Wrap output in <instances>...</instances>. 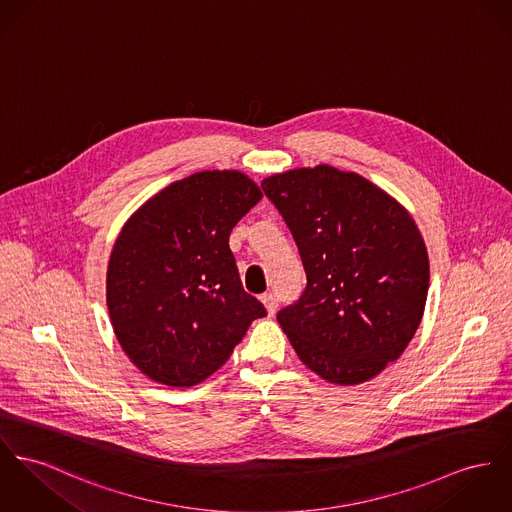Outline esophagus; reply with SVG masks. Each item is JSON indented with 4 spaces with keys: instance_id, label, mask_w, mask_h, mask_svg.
<instances>
[{
    "instance_id": "esophagus-1",
    "label": "esophagus",
    "mask_w": 512,
    "mask_h": 512,
    "mask_svg": "<svg viewBox=\"0 0 512 512\" xmlns=\"http://www.w3.org/2000/svg\"><path fill=\"white\" fill-rule=\"evenodd\" d=\"M261 302L265 304V308H267V314L275 315L276 304H278V302H276L275 294H271V292H269V294H263V296H261Z\"/></svg>"
}]
</instances>
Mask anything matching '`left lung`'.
Returning a JSON list of instances; mask_svg holds the SVG:
<instances>
[{"label":"left lung","mask_w":512,"mask_h":512,"mask_svg":"<svg viewBox=\"0 0 512 512\" xmlns=\"http://www.w3.org/2000/svg\"><path fill=\"white\" fill-rule=\"evenodd\" d=\"M298 245L308 284L276 319L319 378L356 386L413 339L429 292V255L411 214L386 191L331 165L261 183Z\"/></svg>","instance_id":"8db88e82"}]
</instances>
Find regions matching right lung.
I'll list each match as a JSON object with an SVG mask.
<instances>
[{
  "label": "right lung",
  "mask_w": 512,
  "mask_h": 512,
  "mask_svg": "<svg viewBox=\"0 0 512 512\" xmlns=\"http://www.w3.org/2000/svg\"><path fill=\"white\" fill-rule=\"evenodd\" d=\"M261 198L241 171H200L161 189L122 226L107 308L122 351L154 382L197 386L267 315L243 290L230 249L234 226Z\"/></svg>",
  "instance_id": "right-lung-1"
}]
</instances>
